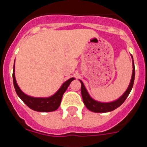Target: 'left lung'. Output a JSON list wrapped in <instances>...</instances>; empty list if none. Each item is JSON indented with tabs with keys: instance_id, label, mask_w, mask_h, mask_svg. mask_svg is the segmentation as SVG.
<instances>
[{
	"instance_id": "obj_1",
	"label": "left lung",
	"mask_w": 147,
	"mask_h": 147,
	"mask_svg": "<svg viewBox=\"0 0 147 147\" xmlns=\"http://www.w3.org/2000/svg\"><path fill=\"white\" fill-rule=\"evenodd\" d=\"M131 57H132V74L130 82H129V85L128 86V88H127V90L123 93L121 96H120L118 99L115 100V101H113V102H101L93 99L90 96L89 93H88V90H87L86 88L85 87V85H84L83 82H82V80H80V82H81V93L82 96L83 102L85 104V107L88 110L94 113H107L115 110V109L120 107L121 105L124 103L126 98L129 96L132 87H133V83H134L135 80L134 61H133V57H132V55H131Z\"/></svg>"
}]
</instances>
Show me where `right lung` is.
Here are the masks:
<instances>
[{"label": "right lung", "mask_w": 147, "mask_h": 147, "mask_svg": "<svg viewBox=\"0 0 147 147\" xmlns=\"http://www.w3.org/2000/svg\"><path fill=\"white\" fill-rule=\"evenodd\" d=\"M15 65L13 67V83H14V87H15V91L17 94L20 99L23 101L26 105L32 110L37 111V112H52L54 110H57L58 107H59L62 100V96L64 94L65 92L66 91L67 87L69 86L71 82L75 80V78L72 77L67 81L65 82L60 88H59L57 91L54 94L51 96L49 97H34L28 96L27 94L23 93L20 88L18 86L17 83L16 79H15Z\"/></svg>", "instance_id": "right-lung-1"}]
</instances>
